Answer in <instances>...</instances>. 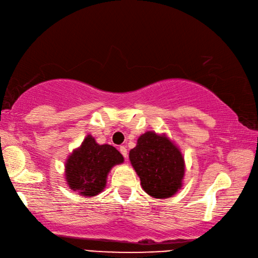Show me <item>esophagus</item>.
<instances>
[{"instance_id":"obj_1","label":"esophagus","mask_w":258,"mask_h":258,"mask_svg":"<svg viewBox=\"0 0 258 258\" xmlns=\"http://www.w3.org/2000/svg\"><path fill=\"white\" fill-rule=\"evenodd\" d=\"M119 151H120L121 155L123 156L124 158H127V157H128V151H127L126 146H120V147H119Z\"/></svg>"}]
</instances>
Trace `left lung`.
<instances>
[{
	"label": "left lung",
	"instance_id": "obj_1",
	"mask_svg": "<svg viewBox=\"0 0 258 258\" xmlns=\"http://www.w3.org/2000/svg\"><path fill=\"white\" fill-rule=\"evenodd\" d=\"M142 188L154 198H169L182 187L184 158L166 136L148 131L129 153Z\"/></svg>",
	"mask_w": 258,
	"mask_h": 258
}]
</instances>
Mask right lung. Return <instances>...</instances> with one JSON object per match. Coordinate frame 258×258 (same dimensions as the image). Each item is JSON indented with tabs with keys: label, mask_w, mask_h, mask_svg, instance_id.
Here are the masks:
<instances>
[{
	"label": "right lung",
	"mask_w": 258,
	"mask_h": 258,
	"mask_svg": "<svg viewBox=\"0 0 258 258\" xmlns=\"http://www.w3.org/2000/svg\"><path fill=\"white\" fill-rule=\"evenodd\" d=\"M123 162L122 155L108 144L99 145L91 136L85 138L66 163V177L71 189L92 197L103 190L112 167Z\"/></svg>",
	"instance_id": "right-lung-1"
}]
</instances>
